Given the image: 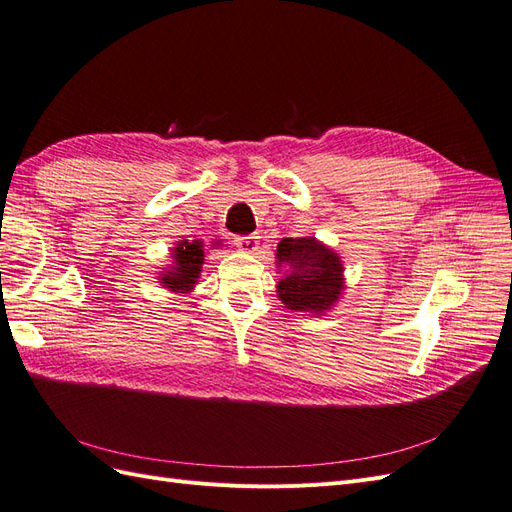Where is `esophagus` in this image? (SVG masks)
<instances>
[{
  "mask_svg": "<svg viewBox=\"0 0 512 512\" xmlns=\"http://www.w3.org/2000/svg\"><path fill=\"white\" fill-rule=\"evenodd\" d=\"M258 237L256 235H247V237H237V247L241 252H250L254 254L258 250Z\"/></svg>",
  "mask_w": 512,
  "mask_h": 512,
  "instance_id": "esophagus-1",
  "label": "esophagus"
}]
</instances>
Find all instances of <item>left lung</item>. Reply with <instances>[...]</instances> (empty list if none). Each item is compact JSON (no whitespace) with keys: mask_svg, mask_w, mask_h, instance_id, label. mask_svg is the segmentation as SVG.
Wrapping results in <instances>:
<instances>
[{"mask_svg":"<svg viewBox=\"0 0 512 512\" xmlns=\"http://www.w3.org/2000/svg\"><path fill=\"white\" fill-rule=\"evenodd\" d=\"M275 265L284 271L277 282V294L288 309L324 314L342 299L344 265L331 247L318 239H282Z\"/></svg>","mask_w":512,"mask_h":512,"instance_id":"8db88e82","label":"left lung"}]
</instances>
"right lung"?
Listing matches in <instances>:
<instances>
[{
	"mask_svg": "<svg viewBox=\"0 0 512 512\" xmlns=\"http://www.w3.org/2000/svg\"><path fill=\"white\" fill-rule=\"evenodd\" d=\"M203 262V241H179L177 247H173V265L168 271H162L160 284L173 292H192Z\"/></svg>",
	"mask_w": 512,
	"mask_h": 512,
	"instance_id": "obj_1",
	"label": "right lung"
}]
</instances>
